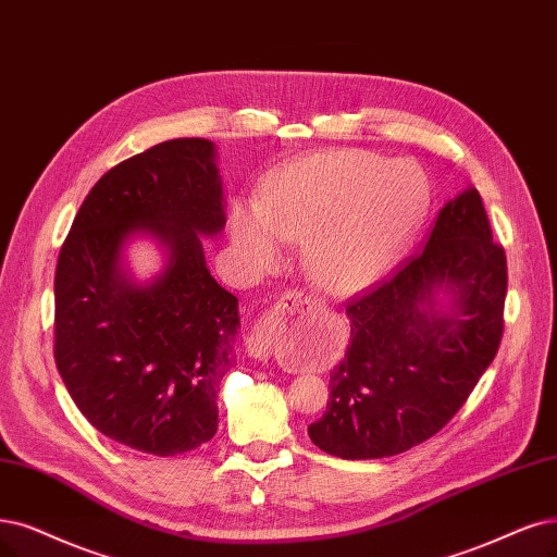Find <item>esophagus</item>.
<instances>
[{
    "label": "esophagus",
    "mask_w": 557,
    "mask_h": 557,
    "mask_svg": "<svg viewBox=\"0 0 557 557\" xmlns=\"http://www.w3.org/2000/svg\"><path fill=\"white\" fill-rule=\"evenodd\" d=\"M305 302H307V298L300 292H286L252 327L250 337H247V342H245L247 356L257 358V360L271 358L275 331L289 321L300 310V307H305Z\"/></svg>",
    "instance_id": "esophagus-1"
}]
</instances>
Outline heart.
Segmentation results:
<instances>
[{
	"label": "heart",
	"mask_w": 557,
	"mask_h": 557,
	"mask_svg": "<svg viewBox=\"0 0 557 557\" xmlns=\"http://www.w3.org/2000/svg\"><path fill=\"white\" fill-rule=\"evenodd\" d=\"M429 201L422 172L404 160L342 149L289 164L263 203H240L232 234L259 268L277 263L282 240L307 243L321 289L354 294L376 282L418 232Z\"/></svg>",
	"instance_id": "1"
}]
</instances>
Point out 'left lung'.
<instances>
[{"mask_svg": "<svg viewBox=\"0 0 557 557\" xmlns=\"http://www.w3.org/2000/svg\"><path fill=\"white\" fill-rule=\"evenodd\" d=\"M436 288L456 296L451 313L433 310ZM505 296V247L468 188L416 255L346 302L351 344L331 372L325 413L307 429L312 443L342 459H383L438 434L498 354Z\"/></svg>", "mask_w": 557, "mask_h": 557, "instance_id": "obj_1", "label": "left lung"}]
</instances>
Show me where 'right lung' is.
<instances>
[{
	"mask_svg": "<svg viewBox=\"0 0 557 557\" xmlns=\"http://www.w3.org/2000/svg\"><path fill=\"white\" fill-rule=\"evenodd\" d=\"M213 144H156L102 174L71 224L54 273V362L79 413L108 438L174 457L218 431L234 367L238 298L211 277L201 234L224 226ZM131 233L169 247L165 271L135 285L117 268Z\"/></svg>",
	"mask_w": 557,
	"mask_h": 557,
	"instance_id": "add662e5",
	"label": "right lung"
}]
</instances>
